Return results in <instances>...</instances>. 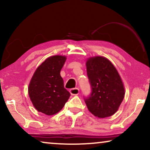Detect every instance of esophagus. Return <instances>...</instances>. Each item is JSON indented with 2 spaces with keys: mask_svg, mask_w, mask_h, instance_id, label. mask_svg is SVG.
<instances>
[{
  "mask_svg": "<svg viewBox=\"0 0 150 150\" xmlns=\"http://www.w3.org/2000/svg\"><path fill=\"white\" fill-rule=\"evenodd\" d=\"M69 92H70V93L71 94V95L76 96V95H79V89H78V88H74V89H71L69 90Z\"/></svg>",
  "mask_w": 150,
  "mask_h": 150,
  "instance_id": "obj_1",
  "label": "esophagus"
}]
</instances>
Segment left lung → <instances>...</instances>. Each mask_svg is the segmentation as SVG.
Instances as JSON below:
<instances>
[{
    "label": "left lung",
    "mask_w": 150,
    "mask_h": 150,
    "mask_svg": "<svg viewBox=\"0 0 150 150\" xmlns=\"http://www.w3.org/2000/svg\"><path fill=\"white\" fill-rule=\"evenodd\" d=\"M87 76L92 93L85 99L88 110L98 118H105L117 111L125 96L122 78L113 64L102 56L86 61Z\"/></svg>",
    "instance_id": "8db88e82"
}]
</instances>
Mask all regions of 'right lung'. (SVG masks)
I'll list each match as a JSON object with an SVG mask.
<instances>
[{
    "label": "right lung",
    "instance_id": "1",
    "mask_svg": "<svg viewBox=\"0 0 150 150\" xmlns=\"http://www.w3.org/2000/svg\"><path fill=\"white\" fill-rule=\"evenodd\" d=\"M66 56L54 55L47 58L36 70L28 87V96L38 112L53 115L63 108L70 93L64 88L60 71Z\"/></svg>",
    "mask_w": 150,
    "mask_h": 150
}]
</instances>
